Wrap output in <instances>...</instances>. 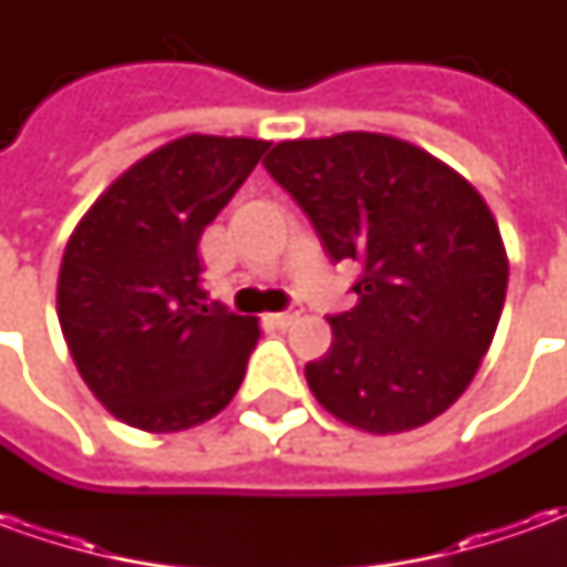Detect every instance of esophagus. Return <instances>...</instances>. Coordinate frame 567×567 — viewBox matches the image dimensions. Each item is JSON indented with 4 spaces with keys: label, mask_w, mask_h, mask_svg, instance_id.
<instances>
[{
    "label": "esophagus",
    "mask_w": 567,
    "mask_h": 567,
    "mask_svg": "<svg viewBox=\"0 0 567 567\" xmlns=\"http://www.w3.org/2000/svg\"><path fill=\"white\" fill-rule=\"evenodd\" d=\"M300 312H303V309L300 307H291L288 309V312H276V316H270V324H276V328H288V324H295L297 319H300Z\"/></svg>",
    "instance_id": "obj_1"
}]
</instances>
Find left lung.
Segmentation results:
<instances>
[{
    "instance_id": "1",
    "label": "left lung",
    "mask_w": 567,
    "mask_h": 567,
    "mask_svg": "<svg viewBox=\"0 0 567 567\" xmlns=\"http://www.w3.org/2000/svg\"><path fill=\"white\" fill-rule=\"evenodd\" d=\"M264 166L331 260L361 267L358 303L328 319L331 349L307 364L316 401L368 434L437 419L474 380L507 295L486 199L434 154L382 133L279 142Z\"/></svg>"
}]
</instances>
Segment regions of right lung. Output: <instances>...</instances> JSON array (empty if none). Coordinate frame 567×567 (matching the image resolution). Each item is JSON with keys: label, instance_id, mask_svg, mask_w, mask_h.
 Here are the masks:
<instances>
[{"label": "right lung", "instance_id": "add662e5", "mask_svg": "<svg viewBox=\"0 0 567 567\" xmlns=\"http://www.w3.org/2000/svg\"><path fill=\"white\" fill-rule=\"evenodd\" d=\"M270 142L182 136L117 175L72 230L56 316L81 380L127 425L169 434L218 416L260 328L203 288L197 246Z\"/></svg>", "mask_w": 567, "mask_h": 567}]
</instances>
